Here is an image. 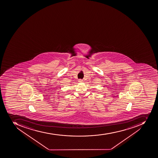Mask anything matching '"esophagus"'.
I'll use <instances>...</instances> for the list:
<instances>
[{
  "label": "esophagus",
  "mask_w": 158,
  "mask_h": 158,
  "mask_svg": "<svg viewBox=\"0 0 158 158\" xmlns=\"http://www.w3.org/2000/svg\"><path fill=\"white\" fill-rule=\"evenodd\" d=\"M83 81L82 80H81V79H80V80H78V82H82Z\"/></svg>",
  "instance_id": "obj_1"
}]
</instances>
